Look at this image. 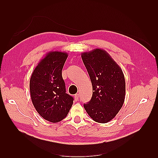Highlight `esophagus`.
<instances>
[{
	"instance_id": "esophagus-1",
	"label": "esophagus",
	"mask_w": 158,
	"mask_h": 158,
	"mask_svg": "<svg viewBox=\"0 0 158 158\" xmlns=\"http://www.w3.org/2000/svg\"><path fill=\"white\" fill-rule=\"evenodd\" d=\"M79 94H76L75 95V100H76V101L79 100Z\"/></svg>"
}]
</instances>
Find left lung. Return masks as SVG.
<instances>
[{
	"mask_svg": "<svg viewBox=\"0 0 158 158\" xmlns=\"http://www.w3.org/2000/svg\"><path fill=\"white\" fill-rule=\"evenodd\" d=\"M81 58L94 91L90 101L83 106L96 122H109L118 113L125 100L126 82L122 70L102 49L83 52Z\"/></svg>",
	"mask_w": 158,
	"mask_h": 158,
	"instance_id": "obj_1",
	"label": "left lung"
}]
</instances>
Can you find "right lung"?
<instances>
[{
  "instance_id": "right-lung-1",
  "label": "right lung",
  "mask_w": 158,
  "mask_h": 158,
  "mask_svg": "<svg viewBox=\"0 0 158 158\" xmlns=\"http://www.w3.org/2000/svg\"><path fill=\"white\" fill-rule=\"evenodd\" d=\"M68 53L49 52L33 70L30 80V92L33 105L43 119L57 123L66 117L73 98L66 93L62 76Z\"/></svg>"
}]
</instances>
